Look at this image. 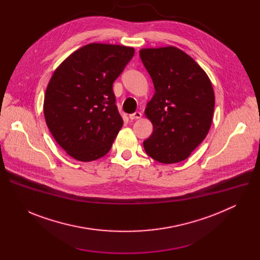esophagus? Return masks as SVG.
<instances>
[{"instance_id": "obj_1", "label": "esophagus", "mask_w": 260, "mask_h": 260, "mask_svg": "<svg viewBox=\"0 0 260 260\" xmlns=\"http://www.w3.org/2000/svg\"><path fill=\"white\" fill-rule=\"evenodd\" d=\"M141 116H142V113H141V112H135V113L131 114L128 117H129L131 120H135V119L141 118Z\"/></svg>"}]
</instances>
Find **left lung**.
I'll use <instances>...</instances> for the list:
<instances>
[{
	"instance_id": "obj_1",
	"label": "left lung",
	"mask_w": 260,
	"mask_h": 260,
	"mask_svg": "<svg viewBox=\"0 0 260 260\" xmlns=\"http://www.w3.org/2000/svg\"><path fill=\"white\" fill-rule=\"evenodd\" d=\"M140 57L155 88L145 109L153 133L144 141V149L158 162H180L211 127L215 106L211 80L191 56L174 46L143 48Z\"/></svg>"
}]
</instances>
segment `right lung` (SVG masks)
I'll list each match as a JSON object with an SVG mask.
<instances>
[{
    "mask_svg": "<svg viewBox=\"0 0 260 260\" xmlns=\"http://www.w3.org/2000/svg\"><path fill=\"white\" fill-rule=\"evenodd\" d=\"M134 53L133 47L90 43L53 72L44 116L56 143L73 158L92 161L110 151L123 124L112 85Z\"/></svg>",
    "mask_w": 260,
    "mask_h": 260,
    "instance_id": "1",
    "label": "right lung"
}]
</instances>
